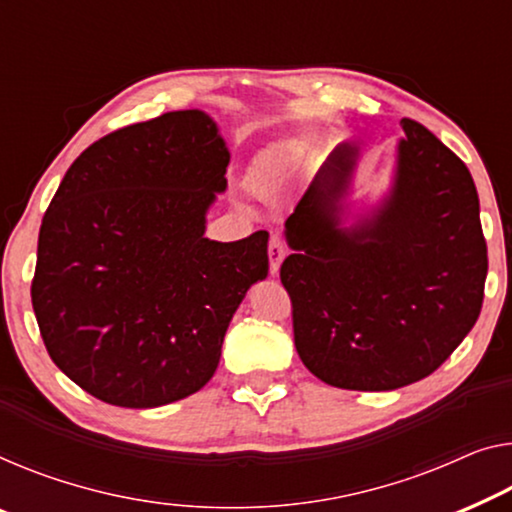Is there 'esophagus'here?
I'll return each mask as SVG.
<instances>
[{"mask_svg": "<svg viewBox=\"0 0 512 512\" xmlns=\"http://www.w3.org/2000/svg\"><path fill=\"white\" fill-rule=\"evenodd\" d=\"M285 255H287L285 241H282L278 234H273L271 241H269V266H271L273 276H276V273H278V269H280V264H282V259H285Z\"/></svg>", "mask_w": 512, "mask_h": 512, "instance_id": "obj_1", "label": "esophagus"}]
</instances>
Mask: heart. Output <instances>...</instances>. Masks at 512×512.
I'll use <instances>...</instances> for the list:
<instances>
[{"label": "heart", "mask_w": 512, "mask_h": 512, "mask_svg": "<svg viewBox=\"0 0 512 512\" xmlns=\"http://www.w3.org/2000/svg\"><path fill=\"white\" fill-rule=\"evenodd\" d=\"M287 179L285 165L280 163L278 158H262L250 167L248 177H246V186L253 195L257 197H266L282 186V181Z\"/></svg>", "instance_id": "obj_1"}]
</instances>
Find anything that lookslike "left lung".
<instances>
[{
  "label": "left lung",
  "instance_id": "left-lung-1",
  "mask_svg": "<svg viewBox=\"0 0 512 512\" xmlns=\"http://www.w3.org/2000/svg\"><path fill=\"white\" fill-rule=\"evenodd\" d=\"M400 126L377 202L354 200L363 151L340 142L282 232L296 352L317 379L347 391H393L432 375L483 305L487 246L474 179L425 126Z\"/></svg>",
  "mask_w": 512,
  "mask_h": 512
}]
</instances>
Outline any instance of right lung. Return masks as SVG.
I'll use <instances>...</instances> for the list:
<instances>
[{"mask_svg":"<svg viewBox=\"0 0 512 512\" xmlns=\"http://www.w3.org/2000/svg\"><path fill=\"white\" fill-rule=\"evenodd\" d=\"M230 149L204 110L105 135L59 183L32 303L48 354L94 398L151 409L200 391L236 308L269 276V232L211 241Z\"/></svg>","mask_w":512,"mask_h":512,"instance_id":"obj_1","label":"right lung"}]
</instances>
